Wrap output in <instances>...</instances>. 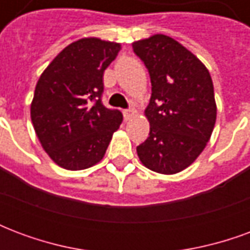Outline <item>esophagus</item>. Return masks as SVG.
I'll list each match as a JSON object with an SVG mask.
<instances>
[{
	"mask_svg": "<svg viewBox=\"0 0 250 250\" xmlns=\"http://www.w3.org/2000/svg\"><path fill=\"white\" fill-rule=\"evenodd\" d=\"M134 114H135V111L132 108H125L123 109V116H125V120H130L132 116H134Z\"/></svg>",
	"mask_w": 250,
	"mask_h": 250,
	"instance_id": "obj_1",
	"label": "esophagus"
}]
</instances>
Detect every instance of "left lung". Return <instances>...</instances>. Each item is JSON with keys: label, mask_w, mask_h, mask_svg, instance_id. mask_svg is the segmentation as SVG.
Returning a JSON list of instances; mask_svg holds the SVG:
<instances>
[{"label": "left lung", "mask_w": 250, "mask_h": 250, "mask_svg": "<svg viewBox=\"0 0 250 250\" xmlns=\"http://www.w3.org/2000/svg\"><path fill=\"white\" fill-rule=\"evenodd\" d=\"M151 80L146 118L150 134L136 147L142 163L155 173L175 174L204 151L217 116L214 88L206 66L171 37L132 42Z\"/></svg>", "instance_id": "obj_1"}]
</instances>
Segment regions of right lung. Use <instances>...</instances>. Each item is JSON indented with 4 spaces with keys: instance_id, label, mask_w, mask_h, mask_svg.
I'll return each mask as SVG.
<instances>
[{
    "instance_id": "1",
    "label": "right lung",
    "mask_w": 250,
    "mask_h": 250,
    "mask_svg": "<svg viewBox=\"0 0 250 250\" xmlns=\"http://www.w3.org/2000/svg\"><path fill=\"white\" fill-rule=\"evenodd\" d=\"M120 44L82 39L57 55L37 82L30 118L41 146L66 170L103 159L123 115L102 102L103 75Z\"/></svg>"
}]
</instances>
